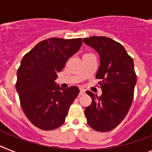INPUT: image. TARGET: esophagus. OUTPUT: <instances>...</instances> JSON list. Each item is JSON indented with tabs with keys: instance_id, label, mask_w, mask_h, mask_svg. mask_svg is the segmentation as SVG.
<instances>
[{
	"instance_id": "obj_1",
	"label": "esophagus",
	"mask_w": 152,
	"mask_h": 152,
	"mask_svg": "<svg viewBox=\"0 0 152 152\" xmlns=\"http://www.w3.org/2000/svg\"><path fill=\"white\" fill-rule=\"evenodd\" d=\"M85 90H84V89H80V96H83V95H84L85 94Z\"/></svg>"
}]
</instances>
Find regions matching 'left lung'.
<instances>
[{"mask_svg": "<svg viewBox=\"0 0 152 152\" xmlns=\"http://www.w3.org/2000/svg\"><path fill=\"white\" fill-rule=\"evenodd\" d=\"M83 42L93 48L100 57L96 77L102 91L101 96L90 91L86 93L92 103L85 109L87 123L98 132H109L117 126L131 107L136 84L132 58L122 44L106 37L84 38Z\"/></svg>", "mask_w": 152, "mask_h": 152, "instance_id": "8db88e82", "label": "left lung"}]
</instances>
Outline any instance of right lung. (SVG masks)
I'll return each mask as SVG.
<instances>
[{
	"label": "right lung",
	"mask_w": 152,
	"mask_h": 152,
	"mask_svg": "<svg viewBox=\"0 0 152 152\" xmlns=\"http://www.w3.org/2000/svg\"><path fill=\"white\" fill-rule=\"evenodd\" d=\"M82 43V38H50L37 43L21 60L16 89L23 113L39 129L53 130L65 122L80 89L74 86L63 89L55 80Z\"/></svg>",
	"instance_id": "add662e5"
}]
</instances>
